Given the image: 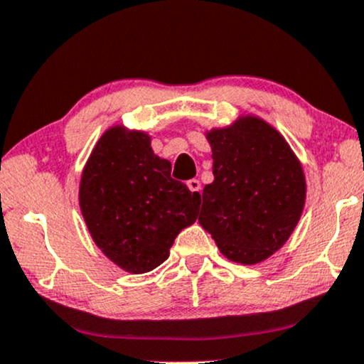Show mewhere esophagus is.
I'll list each match as a JSON object with an SVG mask.
<instances>
[{
  "label": "esophagus",
  "instance_id": "1",
  "mask_svg": "<svg viewBox=\"0 0 364 364\" xmlns=\"http://www.w3.org/2000/svg\"><path fill=\"white\" fill-rule=\"evenodd\" d=\"M186 186L190 188V190L193 191L195 195H200V191H201V185H200L198 179H190V181H186Z\"/></svg>",
  "mask_w": 364,
  "mask_h": 364
}]
</instances>
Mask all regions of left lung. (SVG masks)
I'll use <instances>...</instances> for the list:
<instances>
[{
  "label": "left lung",
  "mask_w": 364,
  "mask_h": 364,
  "mask_svg": "<svg viewBox=\"0 0 364 364\" xmlns=\"http://www.w3.org/2000/svg\"><path fill=\"white\" fill-rule=\"evenodd\" d=\"M213 183L203 188L200 225L227 259L257 264L287 242L304 212L305 174L283 135L247 115L207 132Z\"/></svg>",
  "instance_id": "8db88e82"
}]
</instances>
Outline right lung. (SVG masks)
<instances>
[{
  "instance_id": "add662e5",
  "label": "right lung",
  "mask_w": 364,
  "mask_h": 364,
  "mask_svg": "<svg viewBox=\"0 0 364 364\" xmlns=\"http://www.w3.org/2000/svg\"><path fill=\"white\" fill-rule=\"evenodd\" d=\"M200 195L171 178L151 137L122 125L108 129L82 169L80 207L108 259L140 274L168 259L176 235L198 218Z\"/></svg>"
}]
</instances>
